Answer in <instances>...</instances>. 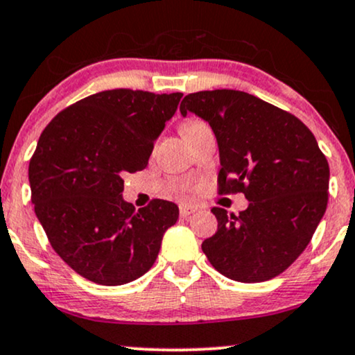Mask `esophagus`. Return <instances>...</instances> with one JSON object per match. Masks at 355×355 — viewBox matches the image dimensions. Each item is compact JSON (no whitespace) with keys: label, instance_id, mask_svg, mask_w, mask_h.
<instances>
[{"label":"esophagus","instance_id":"obj_1","mask_svg":"<svg viewBox=\"0 0 355 355\" xmlns=\"http://www.w3.org/2000/svg\"><path fill=\"white\" fill-rule=\"evenodd\" d=\"M194 211H197V207H194V205H189V204L179 205V215H181L182 218L189 217V215H192Z\"/></svg>","mask_w":355,"mask_h":355}]
</instances>
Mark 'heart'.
I'll return each instance as SVG.
<instances>
[{
    "label": "heart",
    "instance_id": "1",
    "mask_svg": "<svg viewBox=\"0 0 355 355\" xmlns=\"http://www.w3.org/2000/svg\"><path fill=\"white\" fill-rule=\"evenodd\" d=\"M200 123H204V122H199V121H187V122L184 123V125H182V128H191V127H197V125H200Z\"/></svg>",
    "mask_w": 355,
    "mask_h": 355
}]
</instances>
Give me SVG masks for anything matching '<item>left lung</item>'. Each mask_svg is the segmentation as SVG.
Wrapping results in <instances>:
<instances>
[{"mask_svg":"<svg viewBox=\"0 0 355 355\" xmlns=\"http://www.w3.org/2000/svg\"><path fill=\"white\" fill-rule=\"evenodd\" d=\"M181 114L210 123L218 141V194L243 192L239 215L214 207L217 233L202 243L210 264L238 282L282 274L305 251L328 205L329 164L300 119L234 89L187 94Z\"/></svg>","mask_w":355,"mask_h":355,"instance_id":"left-lung-1","label":"left lung"}]
</instances>
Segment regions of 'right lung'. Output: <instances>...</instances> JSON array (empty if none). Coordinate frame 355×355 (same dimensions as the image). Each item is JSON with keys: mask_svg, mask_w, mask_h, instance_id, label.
<instances>
[{"mask_svg": "<svg viewBox=\"0 0 355 355\" xmlns=\"http://www.w3.org/2000/svg\"><path fill=\"white\" fill-rule=\"evenodd\" d=\"M182 93L109 89L68 105L37 141L29 163L31 199L55 252L76 274L122 285L148 272L179 209L122 199L123 174L146 168L155 140Z\"/></svg>", "mask_w": 355, "mask_h": 355, "instance_id": "obj_1", "label": "right lung"}]
</instances>
